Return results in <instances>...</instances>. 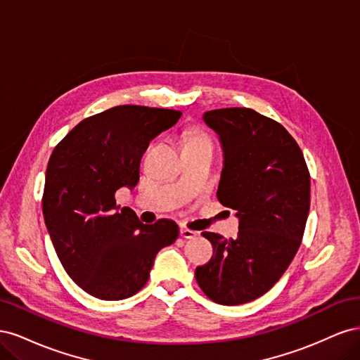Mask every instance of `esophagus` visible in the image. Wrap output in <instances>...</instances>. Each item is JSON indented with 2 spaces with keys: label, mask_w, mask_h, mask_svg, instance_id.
<instances>
[{
  "label": "esophagus",
  "mask_w": 360,
  "mask_h": 360,
  "mask_svg": "<svg viewBox=\"0 0 360 360\" xmlns=\"http://www.w3.org/2000/svg\"><path fill=\"white\" fill-rule=\"evenodd\" d=\"M180 236H181L183 238H186V240H193V238H197L198 233L189 230V228H181V230H180Z\"/></svg>",
  "instance_id": "34e87169"
}]
</instances>
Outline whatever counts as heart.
<instances>
[{
    "label": "heart",
    "mask_w": 360,
    "mask_h": 360,
    "mask_svg": "<svg viewBox=\"0 0 360 360\" xmlns=\"http://www.w3.org/2000/svg\"><path fill=\"white\" fill-rule=\"evenodd\" d=\"M186 143H210V139L202 132V130L193 129V130H189V132H188Z\"/></svg>",
    "instance_id": "heart-1"
}]
</instances>
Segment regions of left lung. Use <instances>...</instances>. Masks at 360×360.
Returning <instances> with one entry per match:
<instances>
[{"label":"left lung","mask_w":360,"mask_h":360,"mask_svg":"<svg viewBox=\"0 0 360 360\" xmlns=\"http://www.w3.org/2000/svg\"><path fill=\"white\" fill-rule=\"evenodd\" d=\"M224 150L217 200L236 210L238 234L226 240L204 231L213 255L195 278L209 299L242 304L263 296L302 243L311 198L309 171L285 127L250 108L204 114Z\"/></svg>","instance_id":"left-lung-1"}]
</instances>
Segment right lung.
Segmentation results:
<instances>
[{"label":"right lung","instance_id":"add662e5","mask_svg":"<svg viewBox=\"0 0 360 360\" xmlns=\"http://www.w3.org/2000/svg\"><path fill=\"white\" fill-rule=\"evenodd\" d=\"M180 111L120 105L75 126L48 162L41 209L68 275L102 300L134 296L148 281L156 254L179 237L174 221L141 224L115 202L134 189L150 141L172 127Z\"/></svg>","mask_w":360,"mask_h":360}]
</instances>
